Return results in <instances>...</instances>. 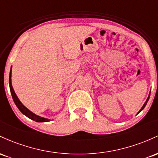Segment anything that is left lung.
Listing matches in <instances>:
<instances>
[{
	"instance_id": "obj_1",
	"label": "left lung",
	"mask_w": 158,
	"mask_h": 158,
	"mask_svg": "<svg viewBox=\"0 0 158 158\" xmlns=\"http://www.w3.org/2000/svg\"><path fill=\"white\" fill-rule=\"evenodd\" d=\"M150 93H151V92H149V94H148V98H147V99H146V102H145V103H144V104H143V106H142V108H140V110H139V111H138V113H137V114H139V112H140V111H141V110H143V108H145V106H146V104H147V102H148V99H149V97H150Z\"/></svg>"
}]
</instances>
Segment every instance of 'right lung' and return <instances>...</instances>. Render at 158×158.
I'll use <instances>...</instances> for the list:
<instances>
[{
    "label": "right lung",
    "instance_id": "1",
    "mask_svg": "<svg viewBox=\"0 0 158 158\" xmlns=\"http://www.w3.org/2000/svg\"><path fill=\"white\" fill-rule=\"evenodd\" d=\"M11 77H12V67H11V69H10V79H9L10 92H11V94H12V99H13L14 102H15L16 106L18 107V108H19V109L20 110V111H21L23 114H24V115L26 116V117H28V118L31 119H32V120L35 121V122H38V123L49 122V121L51 120V119H50L45 118V117H40V116L37 115V114H34L33 112L31 111V110H29L26 106H23V105L22 104V102L20 101L19 97H17V95H16V94L15 93V90H14L13 88H12V79H11Z\"/></svg>",
    "mask_w": 158,
    "mask_h": 158
}]
</instances>
